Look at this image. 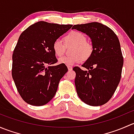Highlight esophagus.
<instances>
[{"mask_svg":"<svg viewBox=\"0 0 134 134\" xmlns=\"http://www.w3.org/2000/svg\"><path fill=\"white\" fill-rule=\"evenodd\" d=\"M67 68H68L69 71H71L72 69V66H69V65H67Z\"/></svg>","mask_w":134,"mask_h":134,"instance_id":"esophagus-1","label":"esophagus"}]
</instances>
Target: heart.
I'll return each mask as SVG.
<instances>
[{"label":"heart","instance_id":"heart-1","mask_svg":"<svg viewBox=\"0 0 134 134\" xmlns=\"http://www.w3.org/2000/svg\"><path fill=\"white\" fill-rule=\"evenodd\" d=\"M63 40L65 44L74 45L73 53L72 56H64L59 59V62L66 65H73L80 63L83 59H87L91 56L93 52V46L91 43L86 41L84 34L77 31H72L67 34ZM52 51L58 57H62L65 53V47L60 40H56L52 44Z\"/></svg>","mask_w":134,"mask_h":134}]
</instances>
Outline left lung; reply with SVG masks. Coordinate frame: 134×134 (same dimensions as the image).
Wrapping results in <instances>:
<instances>
[{"mask_svg": "<svg viewBox=\"0 0 134 134\" xmlns=\"http://www.w3.org/2000/svg\"><path fill=\"white\" fill-rule=\"evenodd\" d=\"M72 29L85 33L92 42L93 52L82 65L75 67V83L79 98L86 104L102 106L114 94L121 77L123 57L119 40L109 27L97 22L76 25Z\"/></svg>", "mask_w": 134, "mask_h": 134, "instance_id": "obj_1", "label": "left lung"}]
</instances>
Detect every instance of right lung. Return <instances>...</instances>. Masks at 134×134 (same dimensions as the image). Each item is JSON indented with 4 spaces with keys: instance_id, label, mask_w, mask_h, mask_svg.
I'll return each instance as SVG.
<instances>
[{
    "instance_id": "add662e5",
    "label": "right lung",
    "mask_w": 134,
    "mask_h": 134,
    "mask_svg": "<svg viewBox=\"0 0 134 134\" xmlns=\"http://www.w3.org/2000/svg\"><path fill=\"white\" fill-rule=\"evenodd\" d=\"M72 25L36 23L22 32L12 56V77L23 99L32 106L46 104L54 97L59 80L67 72L52 51L55 40Z\"/></svg>"
}]
</instances>
